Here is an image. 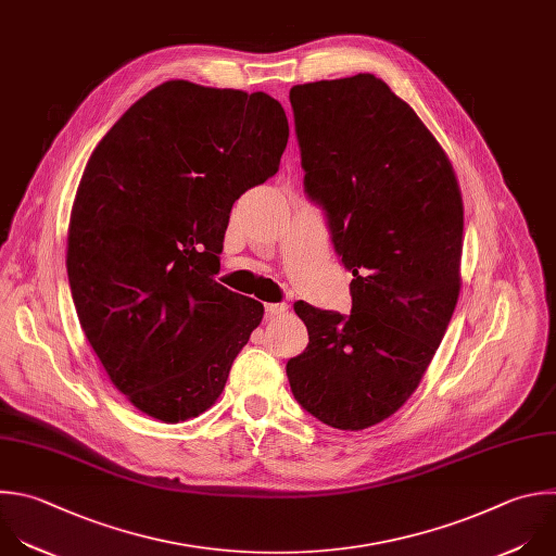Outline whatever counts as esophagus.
I'll list each match as a JSON object with an SVG mask.
<instances>
[{
	"mask_svg": "<svg viewBox=\"0 0 556 556\" xmlns=\"http://www.w3.org/2000/svg\"><path fill=\"white\" fill-rule=\"evenodd\" d=\"M264 309H266V318H275V316H281L288 309V305L286 303H266Z\"/></svg>",
	"mask_w": 556,
	"mask_h": 556,
	"instance_id": "obj_1",
	"label": "esophagus"
}]
</instances>
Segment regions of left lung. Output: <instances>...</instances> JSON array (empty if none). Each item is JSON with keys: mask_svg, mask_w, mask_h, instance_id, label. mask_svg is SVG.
<instances>
[{"mask_svg": "<svg viewBox=\"0 0 556 556\" xmlns=\"http://www.w3.org/2000/svg\"><path fill=\"white\" fill-rule=\"evenodd\" d=\"M303 188L353 275L351 314L305 301L294 400L338 430L371 428L419 387L460 292L463 199L419 115L374 74L290 89Z\"/></svg>", "mask_w": 556, "mask_h": 556, "instance_id": "1", "label": "left lung"}]
</instances>
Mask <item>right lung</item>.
I'll return each mask as SVG.
<instances>
[{
    "label": "right lung",
    "mask_w": 556,
    "mask_h": 556,
    "mask_svg": "<svg viewBox=\"0 0 556 556\" xmlns=\"http://www.w3.org/2000/svg\"><path fill=\"white\" fill-rule=\"evenodd\" d=\"M283 106L167 80L96 146L67 233L83 331L128 402L165 424L220 397L264 305L216 281L233 203L275 176Z\"/></svg>",
    "instance_id": "obj_1"
}]
</instances>
